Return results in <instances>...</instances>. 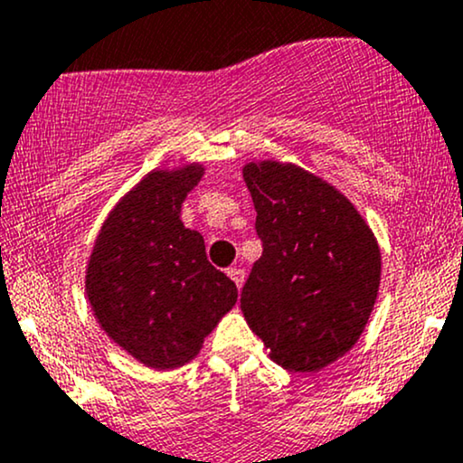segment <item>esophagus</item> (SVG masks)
Instances as JSON below:
<instances>
[{
  "mask_svg": "<svg viewBox=\"0 0 463 463\" xmlns=\"http://www.w3.org/2000/svg\"><path fill=\"white\" fill-rule=\"evenodd\" d=\"M228 277H231L232 281H235L237 288H241L243 281H246V272H243L241 268H231V270H228Z\"/></svg>",
  "mask_w": 463,
  "mask_h": 463,
  "instance_id": "obj_1",
  "label": "esophagus"
}]
</instances>
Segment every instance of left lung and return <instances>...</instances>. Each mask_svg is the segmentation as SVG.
Returning a JSON list of instances; mask_svg holds the SVG:
<instances>
[{
    "instance_id": "left-lung-1",
    "label": "left lung",
    "mask_w": 463,
    "mask_h": 463,
    "mask_svg": "<svg viewBox=\"0 0 463 463\" xmlns=\"http://www.w3.org/2000/svg\"><path fill=\"white\" fill-rule=\"evenodd\" d=\"M263 255L241 312L288 372H321L358 343L378 298L383 259L372 228L323 177L292 162H248Z\"/></svg>"
}]
</instances>
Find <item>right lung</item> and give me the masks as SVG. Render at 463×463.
Returning <instances> with one entry per match:
<instances>
[{"mask_svg":"<svg viewBox=\"0 0 463 463\" xmlns=\"http://www.w3.org/2000/svg\"><path fill=\"white\" fill-rule=\"evenodd\" d=\"M204 165L154 169L100 226L85 272V294L105 334L156 372L191 363L237 286L206 259L204 237L180 220Z\"/></svg>","mask_w":463,"mask_h":463,"instance_id":"right-lung-1","label":"right lung"}]
</instances>
